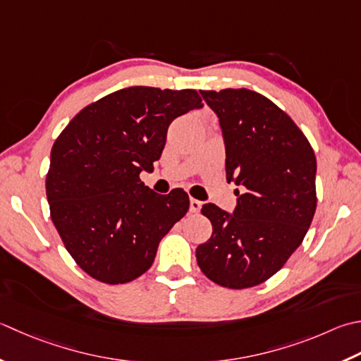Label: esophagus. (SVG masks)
<instances>
[{
  "instance_id": "esophagus-1",
  "label": "esophagus",
  "mask_w": 361,
  "mask_h": 361,
  "mask_svg": "<svg viewBox=\"0 0 361 361\" xmlns=\"http://www.w3.org/2000/svg\"><path fill=\"white\" fill-rule=\"evenodd\" d=\"M202 202L200 200H197V199H190V202H189V209H190V213H199V211L202 209Z\"/></svg>"
}]
</instances>
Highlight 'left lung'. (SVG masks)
I'll return each mask as SVG.
<instances>
[{
	"label": "left lung",
	"instance_id": "8db88e82",
	"mask_svg": "<svg viewBox=\"0 0 361 361\" xmlns=\"http://www.w3.org/2000/svg\"><path fill=\"white\" fill-rule=\"evenodd\" d=\"M219 118L227 181L241 186L233 213L203 204L213 235L195 249L214 283L244 289L279 272L316 211V157L291 117L249 89L200 90Z\"/></svg>",
	"mask_w": 361,
	"mask_h": 361
}]
</instances>
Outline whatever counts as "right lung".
Masks as SVG:
<instances>
[{"mask_svg":"<svg viewBox=\"0 0 361 361\" xmlns=\"http://www.w3.org/2000/svg\"><path fill=\"white\" fill-rule=\"evenodd\" d=\"M200 108L192 89L133 86L86 106L56 139L45 183L49 213L92 279L108 285L137 279L188 213L185 190L157 194L139 173L161 158L172 120Z\"/></svg>","mask_w":361,"mask_h":361,"instance_id":"1","label":"right lung"}]
</instances>
